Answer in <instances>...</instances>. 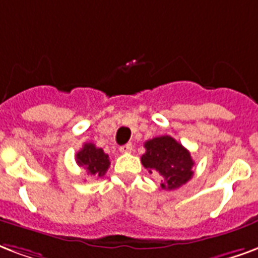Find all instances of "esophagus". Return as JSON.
<instances>
[{"label":"esophagus","instance_id":"esophagus-1","mask_svg":"<svg viewBox=\"0 0 258 258\" xmlns=\"http://www.w3.org/2000/svg\"><path fill=\"white\" fill-rule=\"evenodd\" d=\"M131 150H133V145L131 144H125V145H123V146H120V152L124 154L131 153Z\"/></svg>","mask_w":258,"mask_h":258}]
</instances>
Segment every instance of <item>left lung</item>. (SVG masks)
<instances>
[{
	"label": "left lung",
	"instance_id": "left-lung-1",
	"mask_svg": "<svg viewBox=\"0 0 258 258\" xmlns=\"http://www.w3.org/2000/svg\"><path fill=\"white\" fill-rule=\"evenodd\" d=\"M146 152L141 157L144 167L150 173L163 177L161 188L176 190L192 177V161L190 152L169 135L149 139L145 142Z\"/></svg>",
	"mask_w": 258,
	"mask_h": 258
}]
</instances>
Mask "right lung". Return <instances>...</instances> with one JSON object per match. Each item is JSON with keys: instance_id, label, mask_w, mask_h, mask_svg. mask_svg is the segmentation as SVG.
<instances>
[{"instance_id": "1", "label": "right lung", "mask_w": 258, "mask_h": 258, "mask_svg": "<svg viewBox=\"0 0 258 258\" xmlns=\"http://www.w3.org/2000/svg\"><path fill=\"white\" fill-rule=\"evenodd\" d=\"M76 164L85 168L87 173L95 176H104L110 165L108 154L97 148L94 144H85L83 148L76 153Z\"/></svg>"}]
</instances>
